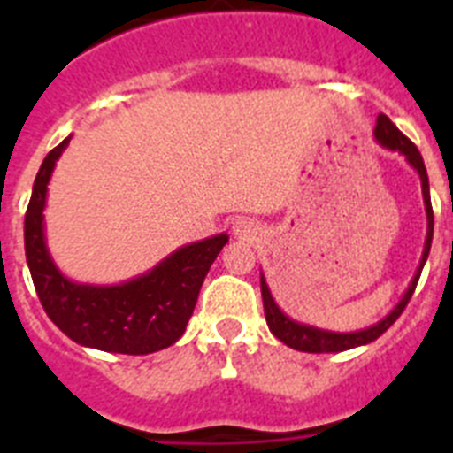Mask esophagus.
<instances>
[{
	"mask_svg": "<svg viewBox=\"0 0 453 453\" xmlns=\"http://www.w3.org/2000/svg\"><path fill=\"white\" fill-rule=\"evenodd\" d=\"M234 234L240 235V238H254L256 229H254V224L247 222V219H235V222H234Z\"/></svg>",
	"mask_w": 453,
	"mask_h": 453,
	"instance_id": "obj_1",
	"label": "esophagus"
}]
</instances>
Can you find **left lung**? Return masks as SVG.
Returning a JSON list of instances; mask_svg holds the SVG:
<instances>
[{"label": "left lung", "instance_id": "obj_1", "mask_svg": "<svg viewBox=\"0 0 453 453\" xmlns=\"http://www.w3.org/2000/svg\"><path fill=\"white\" fill-rule=\"evenodd\" d=\"M374 138L376 142L386 147V150L399 151V154L406 156V161L418 170L419 179H422V197H424V206H426V242H424L422 261H419V267L418 272H415L413 281H411L408 290L403 292V297L399 299L397 306L392 308L390 313H388L381 322L372 324V326H367V329L351 331V334L324 331V329H318V326H308V324L290 319L286 313H283L281 308L276 306L274 299H272L270 288H267L265 279L261 276V295H263V308H265L267 326H270V331L276 335V338L281 340L283 345L292 347V349L308 351V354H329V351H347V349H354V347L367 345V342H374V340L381 334H386L392 324L397 322L399 315L403 313L406 303L411 302V297H413L415 286H418L419 281L424 263H426V258H429L431 240H434V208H431L429 177H426V167H424L422 154H419L418 147H415L413 142H411V140H408L406 135H403L402 131L390 122V118L383 113L376 118Z\"/></svg>", "mask_w": 453, "mask_h": 453}]
</instances>
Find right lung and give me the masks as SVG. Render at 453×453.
Listing matches in <instances>:
<instances>
[{
    "label": "right lung",
    "instance_id": "obj_1",
    "mask_svg": "<svg viewBox=\"0 0 453 453\" xmlns=\"http://www.w3.org/2000/svg\"><path fill=\"white\" fill-rule=\"evenodd\" d=\"M67 142L70 138L45 156L24 215V251L40 303L51 322L83 347L142 356L174 345L186 331L203 279L229 235L219 234L181 247L154 270L119 286L70 281L51 261L42 222L47 183Z\"/></svg>",
    "mask_w": 453,
    "mask_h": 453
}]
</instances>
